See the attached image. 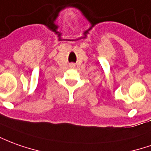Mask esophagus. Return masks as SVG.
Listing matches in <instances>:
<instances>
[{"instance_id":"esophagus-1","label":"esophagus","mask_w":151,"mask_h":151,"mask_svg":"<svg viewBox=\"0 0 151 151\" xmlns=\"http://www.w3.org/2000/svg\"><path fill=\"white\" fill-rule=\"evenodd\" d=\"M69 66L70 67V68H74L75 66H76V65H75V63H70L69 65Z\"/></svg>"}]
</instances>
